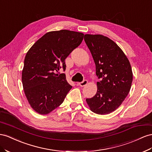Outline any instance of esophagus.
<instances>
[{
  "mask_svg": "<svg viewBox=\"0 0 152 152\" xmlns=\"http://www.w3.org/2000/svg\"><path fill=\"white\" fill-rule=\"evenodd\" d=\"M88 84V80H84L83 82H81V83H79V85L81 87H84V86H86Z\"/></svg>",
  "mask_w": 152,
  "mask_h": 152,
  "instance_id": "esophagus-1",
  "label": "esophagus"
}]
</instances>
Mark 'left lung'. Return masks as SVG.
Listing matches in <instances>:
<instances>
[{"label":"left lung","instance_id":"left-lung-1","mask_svg":"<svg viewBox=\"0 0 152 152\" xmlns=\"http://www.w3.org/2000/svg\"><path fill=\"white\" fill-rule=\"evenodd\" d=\"M84 41L96 66L97 92L86 102L92 112L108 114L121 105L130 91L133 74L129 61L112 39L101 34H85Z\"/></svg>","mask_w":152,"mask_h":152}]
</instances>
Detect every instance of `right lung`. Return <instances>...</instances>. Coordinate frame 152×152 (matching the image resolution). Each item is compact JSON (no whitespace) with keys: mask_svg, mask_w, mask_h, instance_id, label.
<instances>
[{"mask_svg":"<svg viewBox=\"0 0 152 152\" xmlns=\"http://www.w3.org/2000/svg\"><path fill=\"white\" fill-rule=\"evenodd\" d=\"M84 34L68 30L48 32L27 52L22 73L23 91L31 107L47 114L63 103L72 88L64 73L65 59L82 43Z\"/></svg>","mask_w":152,"mask_h":152,"instance_id":"1","label":"right lung"}]
</instances>
